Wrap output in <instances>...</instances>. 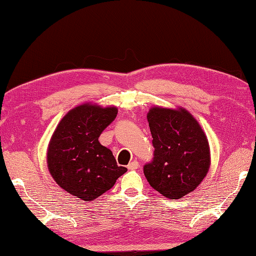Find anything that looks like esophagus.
Masks as SVG:
<instances>
[{
    "mask_svg": "<svg viewBox=\"0 0 256 256\" xmlns=\"http://www.w3.org/2000/svg\"><path fill=\"white\" fill-rule=\"evenodd\" d=\"M138 166H140V164H138V162L136 160H132L131 162H130V164L128 165V170H138Z\"/></svg>",
    "mask_w": 256,
    "mask_h": 256,
    "instance_id": "obj_1",
    "label": "esophagus"
}]
</instances>
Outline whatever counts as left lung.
<instances>
[{
    "instance_id": "1",
    "label": "left lung",
    "mask_w": 256,
    "mask_h": 256,
    "mask_svg": "<svg viewBox=\"0 0 256 256\" xmlns=\"http://www.w3.org/2000/svg\"><path fill=\"white\" fill-rule=\"evenodd\" d=\"M154 157L144 165L150 184L168 199L194 192L210 167V150L199 123L184 108H153L148 114Z\"/></svg>"
}]
</instances>
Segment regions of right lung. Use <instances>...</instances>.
I'll return each mask as SVG.
<instances>
[{
    "label": "right lung",
    "mask_w": 256,
    "mask_h": 256,
    "mask_svg": "<svg viewBox=\"0 0 256 256\" xmlns=\"http://www.w3.org/2000/svg\"><path fill=\"white\" fill-rule=\"evenodd\" d=\"M114 106L82 104L69 111L52 134L47 152L50 175L70 194L91 201L111 189L128 170L99 142L116 118Z\"/></svg>",
    "instance_id": "1"
}]
</instances>
